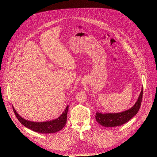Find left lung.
Instances as JSON below:
<instances>
[{"label":"left lung","instance_id":"left-lung-1","mask_svg":"<svg viewBox=\"0 0 157 157\" xmlns=\"http://www.w3.org/2000/svg\"><path fill=\"white\" fill-rule=\"evenodd\" d=\"M143 94V88L138 98L132 107L118 113H96L95 118L98 123L105 127H115L121 126L131 120L138 113L141 106Z\"/></svg>","mask_w":157,"mask_h":157}]
</instances>
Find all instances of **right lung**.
<instances>
[{
    "mask_svg": "<svg viewBox=\"0 0 157 157\" xmlns=\"http://www.w3.org/2000/svg\"><path fill=\"white\" fill-rule=\"evenodd\" d=\"M12 108L16 118L23 125L36 132L41 134H51L59 131L60 130H61L65 127L67 123L69 105H67L64 111L56 119L49 121L40 122L25 120L16 111L13 106H12Z\"/></svg>",
    "mask_w": 157,
    "mask_h": 157,
    "instance_id": "right-lung-1",
    "label": "right lung"
}]
</instances>
